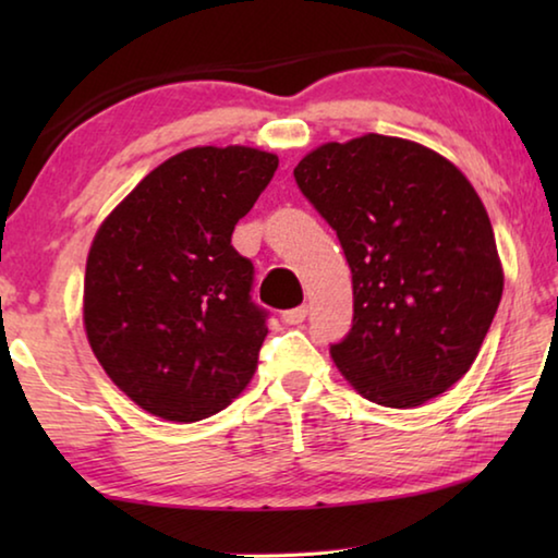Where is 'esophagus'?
I'll use <instances>...</instances> for the list:
<instances>
[{
	"instance_id": "1",
	"label": "esophagus",
	"mask_w": 558,
	"mask_h": 558,
	"mask_svg": "<svg viewBox=\"0 0 558 558\" xmlns=\"http://www.w3.org/2000/svg\"><path fill=\"white\" fill-rule=\"evenodd\" d=\"M305 317H307V307L300 305V307L286 310V313H282V323H286V325H300V323H305Z\"/></svg>"
}]
</instances>
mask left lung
I'll return each mask as SVG.
<instances>
[{
  "mask_svg": "<svg viewBox=\"0 0 558 558\" xmlns=\"http://www.w3.org/2000/svg\"><path fill=\"white\" fill-rule=\"evenodd\" d=\"M295 182L337 231L354 319L329 347L354 389L413 409L465 376L502 300L493 223L460 169L401 137L327 143Z\"/></svg>",
  "mask_w": 558,
  "mask_h": 558,
  "instance_id": "obj_1",
  "label": "left lung"
}]
</instances>
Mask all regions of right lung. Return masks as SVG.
Instances as JSON below:
<instances>
[{
  "label": "right lung",
  "mask_w": 558,
  "mask_h": 558,
  "mask_svg": "<svg viewBox=\"0 0 558 558\" xmlns=\"http://www.w3.org/2000/svg\"><path fill=\"white\" fill-rule=\"evenodd\" d=\"M278 169L256 147H192L153 169L93 239L83 325L102 369L174 423L223 411L258 366L268 313L231 245Z\"/></svg>",
  "instance_id": "add662e5"
}]
</instances>
